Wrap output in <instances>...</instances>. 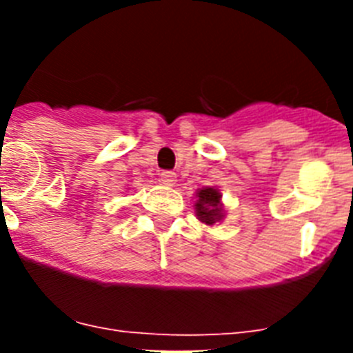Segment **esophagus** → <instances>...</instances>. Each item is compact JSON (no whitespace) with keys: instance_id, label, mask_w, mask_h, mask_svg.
Here are the masks:
<instances>
[{"instance_id":"obj_1","label":"esophagus","mask_w":353,"mask_h":353,"mask_svg":"<svg viewBox=\"0 0 353 353\" xmlns=\"http://www.w3.org/2000/svg\"><path fill=\"white\" fill-rule=\"evenodd\" d=\"M161 182L166 183V185H173V183L176 182V173H174V171H162Z\"/></svg>"}]
</instances>
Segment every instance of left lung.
<instances>
[{
    "mask_svg": "<svg viewBox=\"0 0 353 353\" xmlns=\"http://www.w3.org/2000/svg\"><path fill=\"white\" fill-rule=\"evenodd\" d=\"M196 215L201 223L212 226L214 223L221 221L224 217L223 203H221V192L214 187H205L196 192Z\"/></svg>",
    "mask_w": 353,
    "mask_h": 353,
    "instance_id": "1",
    "label": "left lung"
}]
</instances>
